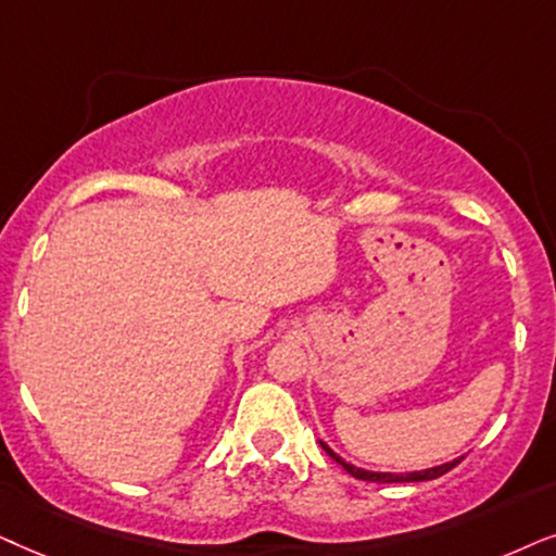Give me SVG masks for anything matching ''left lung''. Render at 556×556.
<instances>
[{
  "label": "left lung",
  "instance_id": "8db88e82",
  "mask_svg": "<svg viewBox=\"0 0 556 556\" xmlns=\"http://www.w3.org/2000/svg\"><path fill=\"white\" fill-rule=\"evenodd\" d=\"M320 445H323L325 453H328L336 463L343 465V468H345L348 472H351L353 478H358V480H368V483H417V480H434V478L445 476V472L453 470L455 465H460V463H463V457H457V460H453V463H445V465H438V468L419 470V472H402V476H396V472H368V470L355 468V465H351V463H345L343 457H338L336 453H332V450H330L328 445H325V442H320Z\"/></svg>",
  "mask_w": 556,
  "mask_h": 556
}]
</instances>
